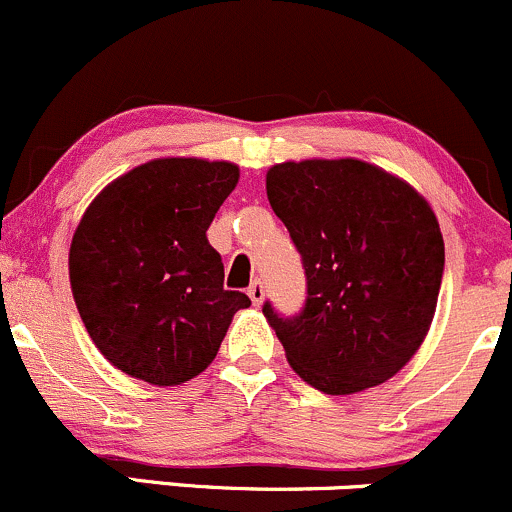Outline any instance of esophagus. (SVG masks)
<instances>
[{"mask_svg":"<svg viewBox=\"0 0 512 512\" xmlns=\"http://www.w3.org/2000/svg\"><path fill=\"white\" fill-rule=\"evenodd\" d=\"M263 295H266V291H263V283L261 281H254L249 286V298L254 300V305H261L263 303Z\"/></svg>","mask_w":512,"mask_h":512,"instance_id":"34e87169","label":"esophagus"}]
</instances>
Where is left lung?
<instances>
[{
  "label": "left lung",
  "instance_id": "obj_1",
  "mask_svg": "<svg viewBox=\"0 0 512 512\" xmlns=\"http://www.w3.org/2000/svg\"><path fill=\"white\" fill-rule=\"evenodd\" d=\"M266 194L308 283L293 318L263 303L291 367L325 394L387 382L412 360L436 313L444 236L429 202L352 157L273 165Z\"/></svg>",
  "mask_w": 512,
  "mask_h": 512
}]
</instances>
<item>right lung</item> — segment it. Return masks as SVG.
Masks as SVG:
<instances>
[{
    "label": "right lung",
    "instance_id": "obj_1",
    "mask_svg": "<svg viewBox=\"0 0 512 512\" xmlns=\"http://www.w3.org/2000/svg\"><path fill=\"white\" fill-rule=\"evenodd\" d=\"M239 167L160 157L110 182L83 214L68 276L76 308L105 360L157 387L207 370L246 293L226 291L207 229Z\"/></svg>",
    "mask_w": 512,
    "mask_h": 512
}]
</instances>
